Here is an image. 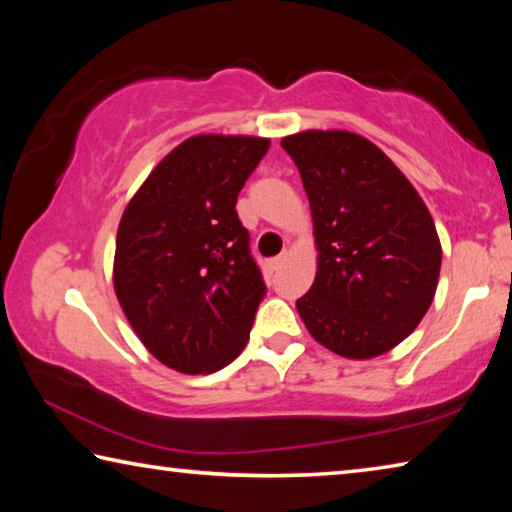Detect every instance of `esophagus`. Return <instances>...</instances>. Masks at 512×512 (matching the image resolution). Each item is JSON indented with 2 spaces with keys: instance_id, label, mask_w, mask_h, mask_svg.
<instances>
[{
  "instance_id": "esophagus-1",
  "label": "esophagus",
  "mask_w": 512,
  "mask_h": 512,
  "mask_svg": "<svg viewBox=\"0 0 512 512\" xmlns=\"http://www.w3.org/2000/svg\"><path fill=\"white\" fill-rule=\"evenodd\" d=\"M284 262H287V253H282V255L273 257L271 262H268V266H271V271H277V268H280Z\"/></svg>"
}]
</instances>
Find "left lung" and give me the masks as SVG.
Here are the masks:
<instances>
[{
	"mask_svg": "<svg viewBox=\"0 0 512 512\" xmlns=\"http://www.w3.org/2000/svg\"><path fill=\"white\" fill-rule=\"evenodd\" d=\"M309 198L316 280L296 307L314 339L345 359L379 357L431 307L443 248L427 205L388 155L350 131L282 140Z\"/></svg>",
	"mask_w": 512,
	"mask_h": 512,
	"instance_id": "1",
	"label": "left lung"
}]
</instances>
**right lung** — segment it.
Listing matches in <instances>:
<instances>
[{"label":"right lung","instance_id":"obj_1","mask_svg":"<svg viewBox=\"0 0 512 512\" xmlns=\"http://www.w3.org/2000/svg\"><path fill=\"white\" fill-rule=\"evenodd\" d=\"M268 146L266 137H189L121 214L117 300L146 350L171 370L210 375L246 348L266 284L235 205Z\"/></svg>","mask_w":512,"mask_h":512}]
</instances>
